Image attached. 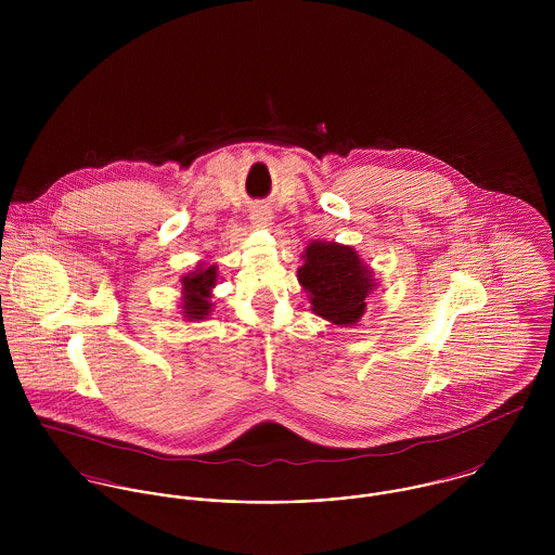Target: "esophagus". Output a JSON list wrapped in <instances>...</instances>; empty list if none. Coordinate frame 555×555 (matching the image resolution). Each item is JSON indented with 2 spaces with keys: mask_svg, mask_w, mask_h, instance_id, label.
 <instances>
[{
  "mask_svg": "<svg viewBox=\"0 0 555 555\" xmlns=\"http://www.w3.org/2000/svg\"><path fill=\"white\" fill-rule=\"evenodd\" d=\"M249 220H251L256 227H260V229H267V227H271L273 214H271L267 207H256V209H251V214H249Z\"/></svg>",
  "mask_w": 555,
  "mask_h": 555,
  "instance_id": "esophagus-1",
  "label": "esophagus"
}]
</instances>
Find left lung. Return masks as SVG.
<instances>
[{
  "instance_id": "left-lung-1",
  "label": "left lung",
  "mask_w": 555,
  "mask_h": 555,
  "mask_svg": "<svg viewBox=\"0 0 555 555\" xmlns=\"http://www.w3.org/2000/svg\"><path fill=\"white\" fill-rule=\"evenodd\" d=\"M304 260L297 278L310 295L314 314L339 326L354 324L363 317L365 299L376 288V282L354 247L314 241L306 247Z\"/></svg>"
}]
</instances>
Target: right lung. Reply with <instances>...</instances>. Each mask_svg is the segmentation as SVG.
I'll list each match as a JSON object with an SVG mask.
<instances>
[{"instance_id": "right-lung-1", "label": "right lung", "mask_w": 555, "mask_h": 555, "mask_svg": "<svg viewBox=\"0 0 555 555\" xmlns=\"http://www.w3.org/2000/svg\"><path fill=\"white\" fill-rule=\"evenodd\" d=\"M218 284V267L216 264H198L194 271L181 278V314L188 320H203L211 312V288Z\"/></svg>"}]
</instances>
